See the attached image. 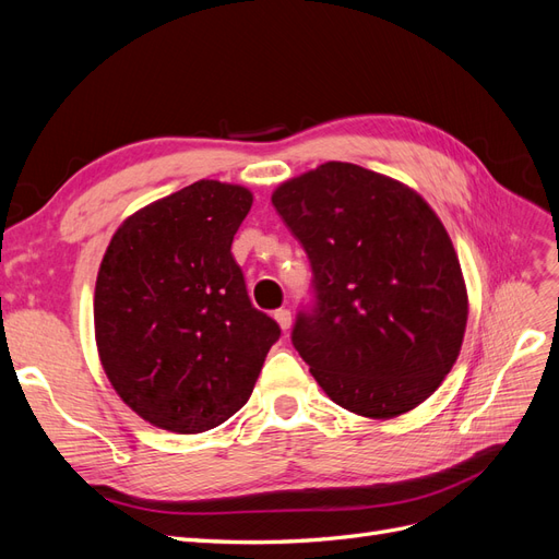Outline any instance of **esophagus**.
I'll use <instances>...</instances> for the list:
<instances>
[{
	"label": "esophagus",
	"mask_w": 559,
	"mask_h": 559,
	"mask_svg": "<svg viewBox=\"0 0 559 559\" xmlns=\"http://www.w3.org/2000/svg\"><path fill=\"white\" fill-rule=\"evenodd\" d=\"M275 321L280 324V329L286 333L292 329V312L289 310H277L275 312Z\"/></svg>",
	"instance_id": "1"
}]
</instances>
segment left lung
I'll return each mask as SVG.
<instances>
[{
  "mask_svg": "<svg viewBox=\"0 0 559 559\" xmlns=\"http://www.w3.org/2000/svg\"><path fill=\"white\" fill-rule=\"evenodd\" d=\"M273 205L312 265L317 302L292 341L319 386L370 419L417 408L460 357L468 319L441 218L405 183L337 160L280 183Z\"/></svg>",
  "mask_w": 559,
  "mask_h": 559,
  "instance_id": "8db88e82",
  "label": "left lung"
}]
</instances>
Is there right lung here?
Returning <instances> with one entry per match:
<instances>
[{
	"mask_svg": "<svg viewBox=\"0 0 559 559\" xmlns=\"http://www.w3.org/2000/svg\"><path fill=\"white\" fill-rule=\"evenodd\" d=\"M251 202L245 186L200 179L128 216L99 263V361L128 408L158 429L224 425L277 343V321L251 306L230 253Z\"/></svg>",
	"mask_w": 559,
	"mask_h": 559,
	"instance_id": "right-lung-1",
	"label": "right lung"
}]
</instances>
